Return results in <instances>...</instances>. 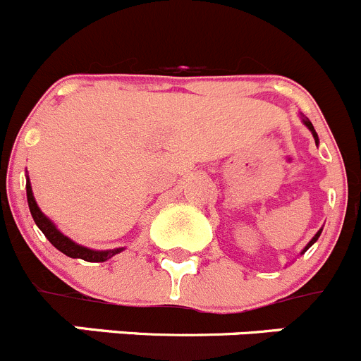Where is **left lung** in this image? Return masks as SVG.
Here are the masks:
<instances>
[{
	"mask_svg": "<svg viewBox=\"0 0 361 361\" xmlns=\"http://www.w3.org/2000/svg\"><path fill=\"white\" fill-rule=\"evenodd\" d=\"M303 123H305V126H307V127H308V129H310V131H312V135H314V140H315V145H317V143H319V138H317V133H315L314 126H312V122H310V120H308V118H305V116H303ZM321 232H322V228H321V230H319L317 234H315V235H314V238H312V239H310V243H308V245H307V246H305L303 253H305V252H307V250H308V248H310V246H312V245H314V243H315V241H317V239H319V235H321Z\"/></svg>",
	"mask_w": 361,
	"mask_h": 361,
	"instance_id": "left-lung-1",
	"label": "left lung"
}]
</instances>
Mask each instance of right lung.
Returning a JSON list of instances; mask_svg holds the SVG:
<instances>
[{
    "mask_svg": "<svg viewBox=\"0 0 361 361\" xmlns=\"http://www.w3.org/2000/svg\"><path fill=\"white\" fill-rule=\"evenodd\" d=\"M26 197H28V205H30V212L33 216V221L37 223L40 230H42V234L49 239L51 245L54 246L56 250H60L61 253H65L71 259H83L87 262H106L108 259H111L113 255L122 252L123 248H115V250H90L87 246H81L78 243H74L72 239H68L67 235H63L60 230L54 226V223L44 214L42 211L37 205L35 197H33L32 191V184H30V178H26Z\"/></svg>",
    "mask_w": 361,
    "mask_h": 361,
    "instance_id": "right-lung-1",
    "label": "right lung"
}]
</instances>
